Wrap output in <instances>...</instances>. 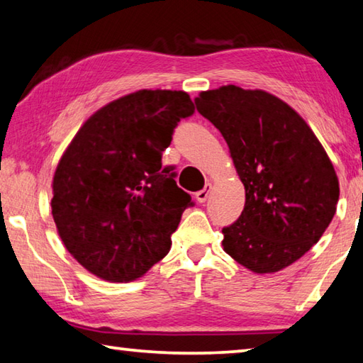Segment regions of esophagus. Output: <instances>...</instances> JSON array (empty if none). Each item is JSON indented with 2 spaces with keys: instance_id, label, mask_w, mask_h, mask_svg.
<instances>
[{
  "instance_id": "34e87169",
  "label": "esophagus",
  "mask_w": 363,
  "mask_h": 363,
  "mask_svg": "<svg viewBox=\"0 0 363 363\" xmlns=\"http://www.w3.org/2000/svg\"><path fill=\"white\" fill-rule=\"evenodd\" d=\"M210 190H211V182H206L205 187L201 189V190H199V192L195 194L196 201H199V203H205L206 199H208V195H210Z\"/></svg>"
}]
</instances>
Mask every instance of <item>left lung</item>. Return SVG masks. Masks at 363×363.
Instances as JSON below:
<instances>
[{
	"instance_id": "left-lung-1",
	"label": "left lung",
	"mask_w": 363,
	"mask_h": 363,
	"mask_svg": "<svg viewBox=\"0 0 363 363\" xmlns=\"http://www.w3.org/2000/svg\"><path fill=\"white\" fill-rule=\"evenodd\" d=\"M196 110L229 145L245 208L224 227V251L255 274H274L320 240L340 199L333 163L296 110L262 89L203 91Z\"/></svg>"
}]
</instances>
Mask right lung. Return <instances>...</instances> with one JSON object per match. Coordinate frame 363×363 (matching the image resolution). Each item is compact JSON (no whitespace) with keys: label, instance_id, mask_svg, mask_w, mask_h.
<instances>
[{"label":"right lung","instance_id":"obj_1","mask_svg":"<svg viewBox=\"0 0 363 363\" xmlns=\"http://www.w3.org/2000/svg\"><path fill=\"white\" fill-rule=\"evenodd\" d=\"M184 91L140 89L83 123L52 177V218L69 253L96 277L128 284L169 253L190 195L162 153L181 118Z\"/></svg>","mask_w":363,"mask_h":363}]
</instances>
